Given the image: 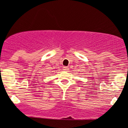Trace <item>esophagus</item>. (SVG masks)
<instances>
[{
	"label": "esophagus",
	"mask_w": 128,
	"mask_h": 128,
	"mask_svg": "<svg viewBox=\"0 0 128 128\" xmlns=\"http://www.w3.org/2000/svg\"><path fill=\"white\" fill-rule=\"evenodd\" d=\"M64 68L63 70H65V71H67V70H69V69H68L69 68H68V66H64V68Z\"/></svg>",
	"instance_id": "1"
}]
</instances>
